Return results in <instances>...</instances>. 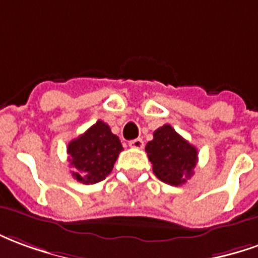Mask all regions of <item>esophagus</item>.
<instances>
[{
  "label": "esophagus",
  "instance_id": "34e87169",
  "mask_svg": "<svg viewBox=\"0 0 258 258\" xmlns=\"http://www.w3.org/2000/svg\"><path fill=\"white\" fill-rule=\"evenodd\" d=\"M129 146H131L132 149H143V139H135V140H131V142H129Z\"/></svg>",
  "mask_w": 258,
  "mask_h": 258
}]
</instances>
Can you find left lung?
<instances>
[{"label":"left lung","mask_w":258,"mask_h":258,"mask_svg":"<svg viewBox=\"0 0 258 258\" xmlns=\"http://www.w3.org/2000/svg\"><path fill=\"white\" fill-rule=\"evenodd\" d=\"M153 136L154 139L146 146V153L155 176L172 186L186 183L196 167V147L175 132L171 125L158 127Z\"/></svg>","instance_id":"obj_1"}]
</instances>
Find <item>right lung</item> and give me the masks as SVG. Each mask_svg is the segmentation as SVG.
I'll list each match as a JSON object with an SVG mask.
<instances>
[{"instance_id":"right-lung-1","label":"right lung","mask_w":258,"mask_h":258,"mask_svg":"<svg viewBox=\"0 0 258 258\" xmlns=\"http://www.w3.org/2000/svg\"><path fill=\"white\" fill-rule=\"evenodd\" d=\"M119 138L109 126L97 120L79 138L68 144L72 176L85 184H93L108 176L118 155L122 151Z\"/></svg>"}]
</instances>
